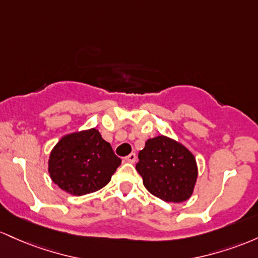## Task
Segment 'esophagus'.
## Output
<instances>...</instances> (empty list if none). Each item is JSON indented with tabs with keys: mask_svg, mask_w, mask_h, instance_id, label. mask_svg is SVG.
I'll list each match as a JSON object with an SVG mask.
<instances>
[{
	"mask_svg": "<svg viewBox=\"0 0 258 258\" xmlns=\"http://www.w3.org/2000/svg\"><path fill=\"white\" fill-rule=\"evenodd\" d=\"M137 161V155L135 153H130V155L124 157V162H128V163H135Z\"/></svg>",
	"mask_w": 258,
	"mask_h": 258,
	"instance_id": "1",
	"label": "esophagus"
}]
</instances>
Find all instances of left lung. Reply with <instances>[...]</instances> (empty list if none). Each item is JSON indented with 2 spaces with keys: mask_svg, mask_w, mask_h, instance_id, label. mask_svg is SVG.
I'll return each mask as SVG.
<instances>
[{
  "mask_svg": "<svg viewBox=\"0 0 258 258\" xmlns=\"http://www.w3.org/2000/svg\"><path fill=\"white\" fill-rule=\"evenodd\" d=\"M137 170L147 191L173 204L191 198L199 175L195 156L185 145L166 135L146 141L139 152Z\"/></svg>",
  "mask_w": 258,
  "mask_h": 258,
  "instance_id": "left-lung-1",
  "label": "left lung"
}]
</instances>
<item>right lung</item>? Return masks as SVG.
I'll return each instance as SVG.
<instances>
[{"instance_id":"right-lung-1","label":"right lung","mask_w":258,"mask_h":258,"mask_svg":"<svg viewBox=\"0 0 258 258\" xmlns=\"http://www.w3.org/2000/svg\"><path fill=\"white\" fill-rule=\"evenodd\" d=\"M121 163L96 128L63 135L48 157V174L59 189L83 196L102 189Z\"/></svg>"}]
</instances>
